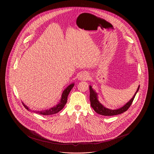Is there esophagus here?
<instances>
[{
	"instance_id": "1",
	"label": "esophagus",
	"mask_w": 154,
	"mask_h": 154,
	"mask_svg": "<svg viewBox=\"0 0 154 154\" xmlns=\"http://www.w3.org/2000/svg\"><path fill=\"white\" fill-rule=\"evenodd\" d=\"M88 74L87 73H85V72H83L82 73L80 74L79 79V80L82 81L87 80L88 79Z\"/></svg>"
}]
</instances>
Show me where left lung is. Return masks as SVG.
Here are the masks:
<instances>
[{
  "mask_svg": "<svg viewBox=\"0 0 154 154\" xmlns=\"http://www.w3.org/2000/svg\"><path fill=\"white\" fill-rule=\"evenodd\" d=\"M139 88L140 85L137 88L135 94L131 99V100L129 102L127 103L123 107H122L120 109H117V110H110V109H109L104 107L102 104L98 101L97 94L92 89V87L89 86V91H90L89 99H90V102H91V106L94 109V110L96 112H97V114H99L100 115H102L104 116H116V115L122 114L128 110V109L130 107V106H131L132 102L135 97V96L139 89Z\"/></svg>",
  "mask_w": 154,
  "mask_h": 154,
  "instance_id": "8db88e82",
  "label": "left lung"
}]
</instances>
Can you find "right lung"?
I'll return each instance as SVG.
<instances>
[{
    "instance_id": "1",
    "label": "right lung",
    "mask_w": 154,
    "mask_h": 154,
    "mask_svg": "<svg viewBox=\"0 0 154 154\" xmlns=\"http://www.w3.org/2000/svg\"><path fill=\"white\" fill-rule=\"evenodd\" d=\"M73 87L74 84H72L70 85H69L64 90V91L63 92L62 95V98L60 99V101L55 107L51 108L49 110H43V111H35L34 112H35L36 113H37V114H41V115H43V116H48V115H52V114H57V112H58L59 111H60V110H62L63 108L64 107V106H65L66 102H67V97H68V95H69V94L70 93L71 89L73 88ZM22 104H23V106L25 107V108L26 110H28V111H31L23 103H22Z\"/></svg>"
}]
</instances>
